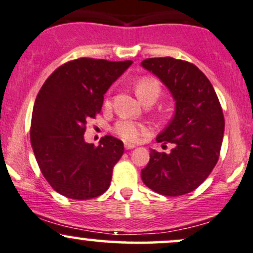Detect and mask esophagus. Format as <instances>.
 I'll use <instances>...</instances> for the list:
<instances>
[{
	"label": "esophagus",
	"instance_id": "1",
	"mask_svg": "<svg viewBox=\"0 0 253 253\" xmlns=\"http://www.w3.org/2000/svg\"><path fill=\"white\" fill-rule=\"evenodd\" d=\"M134 148H135L134 144H131V143H125V149H126V150H132V149H134Z\"/></svg>",
	"mask_w": 253,
	"mask_h": 253
}]
</instances>
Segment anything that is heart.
Segmentation results:
<instances>
[{"label":"heart","instance_id":"heart-1","mask_svg":"<svg viewBox=\"0 0 253 253\" xmlns=\"http://www.w3.org/2000/svg\"><path fill=\"white\" fill-rule=\"evenodd\" d=\"M135 93H137L138 98L141 102L144 99L152 97L156 99L158 93H160V85L155 79L152 78L144 77L140 78L134 85ZM105 104L109 105V102H105ZM148 128L145 125L140 124V122L132 121V120H120L115 125V132L116 134L120 135L124 140L126 141H135L138 140L143 134H145Z\"/></svg>","mask_w":253,"mask_h":253}]
</instances>
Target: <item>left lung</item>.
<instances>
[{
	"label": "left lung",
	"mask_w": 253,
	"mask_h": 253,
	"mask_svg": "<svg viewBox=\"0 0 253 253\" xmlns=\"http://www.w3.org/2000/svg\"><path fill=\"white\" fill-rule=\"evenodd\" d=\"M155 74L175 101V113L157 135V143H173L169 154L150 151L141 180L168 197L192 192L209 176L220 156L224 118L211 83L197 66L173 57L140 63Z\"/></svg>",
	"instance_id": "obj_1"
}]
</instances>
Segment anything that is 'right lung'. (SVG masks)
I'll list each match as a JSON object with an SVG mask.
<instances>
[{
    "label": "right lung",
    "mask_w": 253,
    "mask_h": 253,
    "mask_svg": "<svg viewBox=\"0 0 253 253\" xmlns=\"http://www.w3.org/2000/svg\"><path fill=\"white\" fill-rule=\"evenodd\" d=\"M132 61L82 59L65 63L45 80L32 110L31 145L42 174L56 192L91 199L109 188L124 143L105 135L86 143V124L103 105L104 93Z\"/></svg>",
    "instance_id": "add662e5"
}]
</instances>
